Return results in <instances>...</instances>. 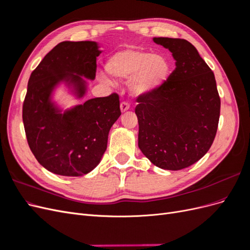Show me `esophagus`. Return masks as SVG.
Wrapping results in <instances>:
<instances>
[{
  "instance_id": "esophagus-1",
  "label": "esophagus",
  "mask_w": 250,
  "mask_h": 250,
  "mask_svg": "<svg viewBox=\"0 0 250 250\" xmlns=\"http://www.w3.org/2000/svg\"><path fill=\"white\" fill-rule=\"evenodd\" d=\"M120 107H121V111H122V112L127 111L128 109H129V104H128L126 101H123L122 103H121Z\"/></svg>"
}]
</instances>
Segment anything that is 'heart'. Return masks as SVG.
Masks as SVG:
<instances>
[{"label":"heart","instance_id":"obj_1","mask_svg":"<svg viewBox=\"0 0 250 250\" xmlns=\"http://www.w3.org/2000/svg\"><path fill=\"white\" fill-rule=\"evenodd\" d=\"M105 67L111 77L130 80V88L138 95L161 87L171 70L165 56L141 49H123L113 53Z\"/></svg>","mask_w":250,"mask_h":250}]
</instances>
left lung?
I'll list each match as a JSON object with an SVG mask.
<instances>
[{
  "instance_id": "left-lung-1",
  "label": "left lung",
  "mask_w": 250,
  "mask_h": 250,
  "mask_svg": "<svg viewBox=\"0 0 250 250\" xmlns=\"http://www.w3.org/2000/svg\"><path fill=\"white\" fill-rule=\"evenodd\" d=\"M169 49L176 67L164 84L139 95L135 115L139 148L156 167L181 170L210 148L220 117V97L209 66L191 42L155 37Z\"/></svg>"
}]
</instances>
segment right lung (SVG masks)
<instances>
[{
	"label": "right lung",
	"mask_w": 250,
	"mask_h": 250,
	"mask_svg": "<svg viewBox=\"0 0 250 250\" xmlns=\"http://www.w3.org/2000/svg\"><path fill=\"white\" fill-rule=\"evenodd\" d=\"M100 51L95 42H62L43 57L30 75L22 103V122L28 145L42 167L63 176H80L100 163L107 147L108 132L121 116L119 95L89 99L59 113L50 101L60 81L85 93V82L94 79ZM77 75H75L74 74Z\"/></svg>",
	"instance_id": "add662e5"
}]
</instances>
